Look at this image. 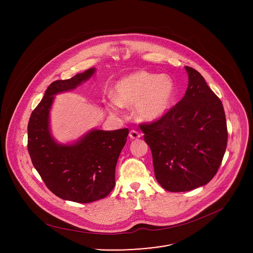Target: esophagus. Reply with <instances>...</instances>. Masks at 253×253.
<instances>
[{
	"label": "esophagus",
	"instance_id": "1",
	"mask_svg": "<svg viewBox=\"0 0 253 253\" xmlns=\"http://www.w3.org/2000/svg\"><path fill=\"white\" fill-rule=\"evenodd\" d=\"M128 136H129L131 139H137V138L140 137V133H139L138 131H136V130H130Z\"/></svg>",
	"mask_w": 253,
	"mask_h": 253
}]
</instances>
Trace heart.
I'll return each mask as SVG.
<instances>
[{
    "label": "heart",
    "mask_w": 253,
    "mask_h": 253,
    "mask_svg": "<svg viewBox=\"0 0 253 253\" xmlns=\"http://www.w3.org/2000/svg\"><path fill=\"white\" fill-rule=\"evenodd\" d=\"M176 97L174 80L167 74L137 71L129 74L115 85V96H110L107 106L118 113L124 106L134 105L135 116L143 122H156L172 108Z\"/></svg>",
    "instance_id": "heart-1"
}]
</instances>
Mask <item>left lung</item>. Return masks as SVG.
I'll return each mask as SVG.
<instances>
[{
	"instance_id": "obj_1",
	"label": "left lung",
	"mask_w": 253,
	"mask_h": 253,
	"mask_svg": "<svg viewBox=\"0 0 253 253\" xmlns=\"http://www.w3.org/2000/svg\"><path fill=\"white\" fill-rule=\"evenodd\" d=\"M184 97L161 120L140 125L156 179L169 192L208 184L224 157L228 132L221 100L204 77L189 66Z\"/></svg>"
}]
</instances>
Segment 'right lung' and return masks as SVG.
<instances>
[{
    "label": "right lung",
    "instance_id": "obj_1",
    "mask_svg": "<svg viewBox=\"0 0 253 253\" xmlns=\"http://www.w3.org/2000/svg\"><path fill=\"white\" fill-rule=\"evenodd\" d=\"M94 73L89 68L51 83L28 123V152L42 179L55 196L81 204L103 199L115 187L116 165L128 129H91L74 143L61 144L50 132L49 113L54 95L72 90Z\"/></svg>",
    "mask_w": 253,
    "mask_h": 253
}]
</instances>
